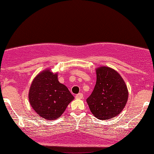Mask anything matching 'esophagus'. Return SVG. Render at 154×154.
Instances as JSON below:
<instances>
[{
  "label": "esophagus",
  "instance_id": "34e87169",
  "mask_svg": "<svg viewBox=\"0 0 154 154\" xmlns=\"http://www.w3.org/2000/svg\"><path fill=\"white\" fill-rule=\"evenodd\" d=\"M83 97V94H82V93L78 94L75 96V98H76V99H82Z\"/></svg>",
  "mask_w": 154,
  "mask_h": 154
}]
</instances>
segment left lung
Listing matches in <instances>:
<instances>
[{"mask_svg":"<svg viewBox=\"0 0 154 154\" xmlns=\"http://www.w3.org/2000/svg\"><path fill=\"white\" fill-rule=\"evenodd\" d=\"M96 83L87 98L90 111L100 120H107L121 113L128 98L126 83L116 70L108 66L96 69Z\"/></svg>","mask_w":154,"mask_h":154,"instance_id":"obj_1","label":"left lung"}]
</instances>
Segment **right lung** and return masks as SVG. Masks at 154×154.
Here are the masks:
<instances>
[{"label": "right lung", "instance_id": "add662e5", "mask_svg": "<svg viewBox=\"0 0 154 154\" xmlns=\"http://www.w3.org/2000/svg\"><path fill=\"white\" fill-rule=\"evenodd\" d=\"M74 99L69 90L58 79V72L49 69L40 72L31 83L28 100L38 116L48 120L60 117Z\"/></svg>", "mask_w": 154, "mask_h": 154}]
</instances>
